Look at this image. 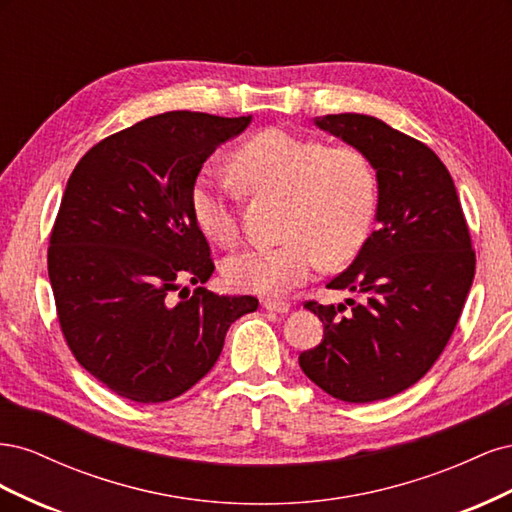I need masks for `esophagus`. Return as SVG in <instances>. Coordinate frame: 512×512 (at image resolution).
<instances>
[{
  "label": "esophagus",
  "instance_id": "1",
  "mask_svg": "<svg viewBox=\"0 0 512 512\" xmlns=\"http://www.w3.org/2000/svg\"><path fill=\"white\" fill-rule=\"evenodd\" d=\"M262 307H265L267 312H273V314H288L290 303L280 301V299H265V301H262Z\"/></svg>",
  "mask_w": 512,
  "mask_h": 512
}]
</instances>
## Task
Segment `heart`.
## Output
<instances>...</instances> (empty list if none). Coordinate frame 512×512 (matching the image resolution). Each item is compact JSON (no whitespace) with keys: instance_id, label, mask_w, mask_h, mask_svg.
I'll use <instances>...</instances> for the list:
<instances>
[{"instance_id":"1","label":"heart","mask_w":512,"mask_h":512,"mask_svg":"<svg viewBox=\"0 0 512 512\" xmlns=\"http://www.w3.org/2000/svg\"><path fill=\"white\" fill-rule=\"evenodd\" d=\"M230 168L245 192L286 196L280 245H260L224 262L226 282L243 292L280 297L312 280L322 260L342 265L367 241L378 209V177L352 145L271 128L232 153ZM190 209L205 237L239 241L235 194L209 173L190 190Z\"/></svg>"}]
</instances>
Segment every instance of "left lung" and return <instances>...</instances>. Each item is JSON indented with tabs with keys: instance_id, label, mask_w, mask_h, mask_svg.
<instances>
[{
	"instance_id": "8db88e82",
	"label": "left lung",
	"mask_w": 512,
	"mask_h": 512,
	"mask_svg": "<svg viewBox=\"0 0 512 512\" xmlns=\"http://www.w3.org/2000/svg\"><path fill=\"white\" fill-rule=\"evenodd\" d=\"M316 126L361 149L378 177V228L327 284L359 301H307L324 339L299 356L303 374L348 404L393 397L421 380L451 339L476 256L451 173L427 145L384 121L324 115Z\"/></svg>"
}]
</instances>
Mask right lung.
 Returning a JSON list of instances; mask_svg holds the SVG:
<instances>
[{
    "instance_id": "1",
    "label": "right lung",
    "mask_w": 512,
    "mask_h": 512,
    "mask_svg": "<svg viewBox=\"0 0 512 512\" xmlns=\"http://www.w3.org/2000/svg\"><path fill=\"white\" fill-rule=\"evenodd\" d=\"M252 117L170 111L111 134L76 164L49 245L57 318L72 354L113 393L160 404L207 376L254 297L203 288L215 271L190 190ZM183 281L199 288L180 299Z\"/></svg>"
}]
</instances>
